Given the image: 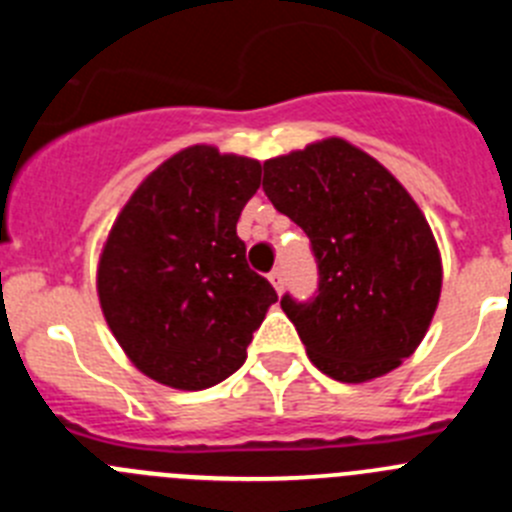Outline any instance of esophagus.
Returning <instances> with one entry per match:
<instances>
[{
  "label": "esophagus",
  "mask_w": 512,
  "mask_h": 512,
  "mask_svg": "<svg viewBox=\"0 0 512 512\" xmlns=\"http://www.w3.org/2000/svg\"><path fill=\"white\" fill-rule=\"evenodd\" d=\"M269 279H271V284H274V289H277V292H282V289H284V269H282V266H277V269L271 271Z\"/></svg>",
  "instance_id": "34e87169"
}]
</instances>
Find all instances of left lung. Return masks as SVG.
I'll use <instances>...</instances> for the list:
<instances>
[{
  "mask_svg": "<svg viewBox=\"0 0 512 512\" xmlns=\"http://www.w3.org/2000/svg\"><path fill=\"white\" fill-rule=\"evenodd\" d=\"M264 192L310 238L318 289L282 297L307 356L338 382L382 377L413 354L441 295L423 212L379 161L330 138L264 164Z\"/></svg>",
  "mask_w": 512,
  "mask_h": 512,
  "instance_id": "obj_1",
  "label": "left lung"
}]
</instances>
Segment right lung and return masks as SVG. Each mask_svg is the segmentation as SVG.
I'll return each instance as SVG.
<instances>
[{
	"instance_id": "add662e5",
	"label": "right lung",
	"mask_w": 512,
	"mask_h": 512,
	"mask_svg": "<svg viewBox=\"0 0 512 512\" xmlns=\"http://www.w3.org/2000/svg\"><path fill=\"white\" fill-rule=\"evenodd\" d=\"M259 184V161L192 146L122 207L99 259V302L117 343L156 382L205 390L228 379L277 302L235 233Z\"/></svg>"
}]
</instances>
